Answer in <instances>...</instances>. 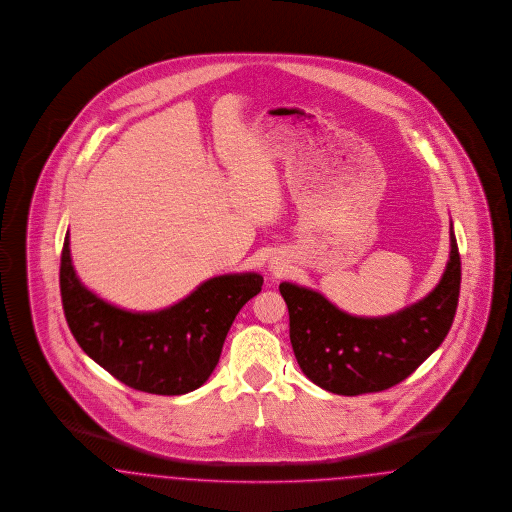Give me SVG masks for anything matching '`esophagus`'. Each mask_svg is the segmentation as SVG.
<instances>
[{"mask_svg": "<svg viewBox=\"0 0 512 512\" xmlns=\"http://www.w3.org/2000/svg\"><path fill=\"white\" fill-rule=\"evenodd\" d=\"M270 270L278 274V272H282V270H284V266L280 265V263H270Z\"/></svg>", "mask_w": 512, "mask_h": 512, "instance_id": "esophagus-1", "label": "esophagus"}]
</instances>
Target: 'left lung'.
I'll list each match as a JSON object with an SVG mask.
<instances>
[{"label":"left lung","mask_w":512,"mask_h":512,"mask_svg":"<svg viewBox=\"0 0 512 512\" xmlns=\"http://www.w3.org/2000/svg\"><path fill=\"white\" fill-rule=\"evenodd\" d=\"M461 259L450 225V259L423 299L387 316H354L316 289L280 284L297 364L320 389L343 396L390 389L446 339L459 301Z\"/></svg>","instance_id":"1"}]
</instances>
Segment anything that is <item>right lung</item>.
Returning a JSON list of instances; mask_svg holds the SVG:
<instances>
[{
	"mask_svg": "<svg viewBox=\"0 0 512 512\" xmlns=\"http://www.w3.org/2000/svg\"><path fill=\"white\" fill-rule=\"evenodd\" d=\"M261 286L257 272H230L205 280L169 307L137 312L83 286L72 265L68 232L62 247V308L72 335L123 385L150 394L200 389L219 364L236 314Z\"/></svg>",
	"mask_w": 512,
	"mask_h": 512,
	"instance_id": "1",
	"label": "right lung"
}]
</instances>
